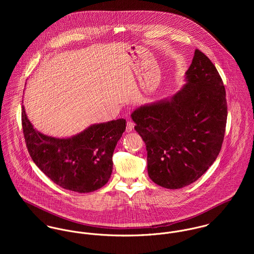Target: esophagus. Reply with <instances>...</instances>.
I'll return each instance as SVG.
<instances>
[{
	"label": "esophagus",
	"mask_w": 254,
	"mask_h": 254,
	"mask_svg": "<svg viewBox=\"0 0 254 254\" xmlns=\"http://www.w3.org/2000/svg\"><path fill=\"white\" fill-rule=\"evenodd\" d=\"M133 129H134V123L132 121H128L127 126H126V132L130 133L133 131Z\"/></svg>",
	"instance_id": "34e87169"
}]
</instances>
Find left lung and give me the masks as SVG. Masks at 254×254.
I'll list each match as a JSON object with an SVG mask.
<instances>
[{
  "instance_id": "8db88e82",
  "label": "left lung",
  "mask_w": 254,
  "mask_h": 254,
  "mask_svg": "<svg viewBox=\"0 0 254 254\" xmlns=\"http://www.w3.org/2000/svg\"><path fill=\"white\" fill-rule=\"evenodd\" d=\"M186 80L170 100L140 107L131 114L145 142L149 178L171 190L196 181L212 165L227 123L223 81L212 62L197 49Z\"/></svg>"
}]
</instances>
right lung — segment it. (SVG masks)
<instances>
[{"instance_id": "obj_1", "label": "right lung", "mask_w": 254, "mask_h": 254, "mask_svg": "<svg viewBox=\"0 0 254 254\" xmlns=\"http://www.w3.org/2000/svg\"><path fill=\"white\" fill-rule=\"evenodd\" d=\"M21 122L32 160L54 183L65 190L91 192L109 182L113 166L112 154L125 131V119L91 125L66 139L38 132L23 106Z\"/></svg>"}]
</instances>
